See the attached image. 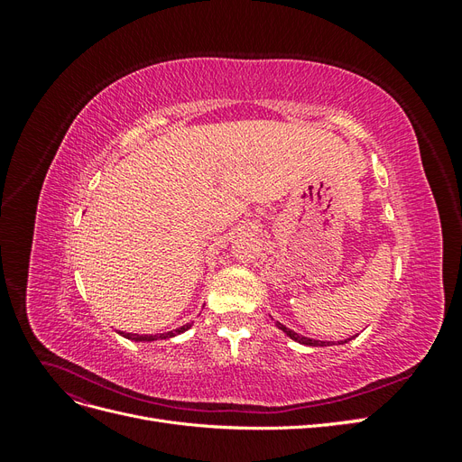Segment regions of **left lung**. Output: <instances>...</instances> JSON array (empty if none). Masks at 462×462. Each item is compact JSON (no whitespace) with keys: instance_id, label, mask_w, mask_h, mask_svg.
Returning a JSON list of instances; mask_svg holds the SVG:
<instances>
[{"instance_id":"obj_1","label":"left lung","mask_w":462,"mask_h":462,"mask_svg":"<svg viewBox=\"0 0 462 462\" xmlns=\"http://www.w3.org/2000/svg\"><path fill=\"white\" fill-rule=\"evenodd\" d=\"M277 326H279V329H283L291 339H295V341H299V343H302V345H309V346H326V345H329V343H326V341H316V339L302 337V335H299V333H295L292 329L282 326V324H279V321H277ZM345 343H346V341H345Z\"/></svg>"}]
</instances>
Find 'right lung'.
Here are the masks:
<instances>
[{
	"label": "right lung",
	"instance_id": "add662e5",
	"mask_svg": "<svg viewBox=\"0 0 462 462\" xmlns=\"http://www.w3.org/2000/svg\"><path fill=\"white\" fill-rule=\"evenodd\" d=\"M185 329H189V326H180L179 329H175V331H167V333H160V335H136V333H121L123 337H127V339H133V341H153V339H167V337H173V335H177V333H183Z\"/></svg>",
	"mask_w": 462,
	"mask_h": 462
}]
</instances>
